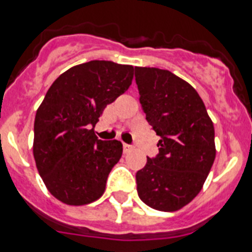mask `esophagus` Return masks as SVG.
Listing matches in <instances>:
<instances>
[{
    "label": "esophagus",
    "instance_id": "1",
    "mask_svg": "<svg viewBox=\"0 0 252 252\" xmlns=\"http://www.w3.org/2000/svg\"><path fill=\"white\" fill-rule=\"evenodd\" d=\"M132 146H130V144H126V143H124L123 144V150H124V152H129V151H130V150H132Z\"/></svg>",
    "mask_w": 252,
    "mask_h": 252
}]
</instances>
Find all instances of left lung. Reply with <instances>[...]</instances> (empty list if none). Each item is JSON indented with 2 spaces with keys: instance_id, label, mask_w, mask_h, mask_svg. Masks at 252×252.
Masks as SVG:
<instances>
[{
  "instance_id": "obj_1",
  "label": "left lung",
  "mask_w": 252,
  "mask_h": 252,
  "mask_svg": "<svg viewBox=\"0 0 252 252\" xmlns=\"http://www.w3.org/2000/svg\"><path fill=\"white\" fill-rule=\"evenodd\" d=\"M146 120L159 135L155 157L135 174L144 204L178 211L202 190L216 158L214 126L195 89L167 69L135 67Z\"/></svg>"
}]
</instances>
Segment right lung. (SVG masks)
I'll use <instances>...</instances> for the list:
<instances>
[{
  "label": "right lung",
  "mask_w": 252,
  "mask_h": 252,
  "mask_svg": "<svg viewBox=\"0 0 252 252\" xmlns=\"http://www.w3.org/2000/svg\"><path fill=\"white\" fill-rule=\"evenodd\" d=\"M133 72V65L111 61L74 65L54 81L36 110L35 163L50 194L62 203L89 204L104 194L123 144L101 141L94 126L106 105L132 85Z\"/></svg>",
  "instance_id": "right-lung-1"
}]
</instances>
